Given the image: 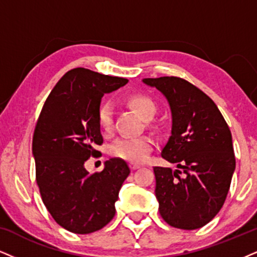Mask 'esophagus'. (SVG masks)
Segmentation results:
<instances>
[{"label": "esophagus", "instance_id": "obj_1", "mask_svg": "<svg viewBox=\"0 0 257 257\" xmlns=\"http://www.w3.org/2000/svg\"><path fill=\"white\" fill-rule=\"evenodd\" d=\"M131 169L132 170H137V169H139V168H141V166H139V164H136V163H131Z\"/></svg>", "mask_w": 257, "mask_h": 257}]
</instances>
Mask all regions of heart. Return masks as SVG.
<instances>
[{
  "instance_id": "1",
  "label": "heart",
  "mask_w": 257,
  "mask_h": 257,
  "mask_svg": "<svg viewBox=\"0 0 257 257\" xmlns=\"http://www.w3.org/2000/svg\"><path fill=\"white\" fill-rule=\"evenodd\" d=\"M126 103L141 118L151 120L157 112V106L153 99L142 94L130 95ZM97 123L101 131L108 134L113 128V106L108 101H104L97 108ZM154 148L153 139L149 137H122L116 139L109 149L112 156L132 163H142L147 160Z\"/></svg>"
}]
</instances>
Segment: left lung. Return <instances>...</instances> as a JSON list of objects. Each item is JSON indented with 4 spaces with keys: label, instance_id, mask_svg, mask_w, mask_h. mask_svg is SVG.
Wrapping results in <instances>:
<instances>
[{
    "label": "left lung",
    "instance_id": "left-lung-1",
    "mask_svg": "<svg viewBox=\"0 0 257 257\" xmlns=\"http://www.w3.org/2000/svg\"><path fill=\"white\" fill-rule=\"evenodd\" d=\"M143 82L166 96L172 112V135L161 155L177 169L154 168L158 210L170 226L199 229L216 217L229 192L236 168L230 128L217 104L188 81L166 76Z\"/></svg>",
    "mask_w": 257,
    "mask_h": 257
}]
</instances>
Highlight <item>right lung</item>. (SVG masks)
Wrapping results in <instances>:
<instances>
[{"instance_id": "right-lung-1", "label": "right lung", "mask_w": 257, "mask_h": 257, "mask_svg": "<svg viewBox=\"0 0 257 257\" xmlns=\"http://www.w3.org/2000/svg\"><path fill=\"white\" fill-rule=\"evenodd\" d=\"M128 80L89 69L68 71L55 85L41 109L32 143L36 179L41 199L53 219L74 233H90L106 226L115 214V201L130 174L121 158L104 162L90 174L84 162L103 143L97 108L104 94Z\"/></svg>"}]
</instances>
